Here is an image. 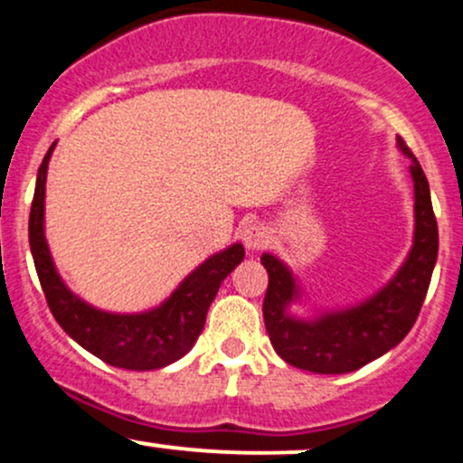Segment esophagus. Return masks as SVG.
Returning a JSON list of instances; mask_svg holds the SVG:
<instances>
[{"mask_svg": "<svg viewBox=\"0 0 463 463\" xmlns=\"http://www.w3.org/2000/svg\"><path fill=\"white\" fill-rule=\"evenodd\" d=\"M241 241H243V246H246L248 250H252V252H257V250L268 248V243H269V231L261 224V222H252V224L243 226V231H241Z\"/></svg>", "mask_w": 463, "mask_h": 463, "instance_id": "1", "label": "esophagus"}]
</instances>
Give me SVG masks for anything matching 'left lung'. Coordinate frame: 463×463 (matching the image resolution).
<instances>
[{"label": "left lung", "instance_id": "left-lung-1", "mask_svg": "<svg viewBox=\"0 0 463 463\" xmlns=\"http://www.w3.org/2000/svg\"><path fill=\"white\" fill-rule=\"evenodd\" d=\"M398 146L413 161L416 237L401 272L374 298L317 322H300L285 311L296 296L294 276L272 254L261 257L269 276L263 300L265 328L280 359L294 368L316 374L354 372L401 344L418 320L438 259V222L422 167L401 137Z\"/></svg>", "mask_w": 463, "mask_h": 463}]
</instances>
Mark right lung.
Segmentation results:
<instances>
[{
	"label": "right lung",
	"instance_id": "obj_1",
	"mask_svg": "<svg viewBox=\"0 0 463 463\" xmlns=\"http://www.w3.org/2000/svg\"><path fill=\"white\" fill-rule=\"evenodd\" d=\"M52 150L45 154L36 176L30 209V250L52 316L62 331L84 350L124 370H158L187 354L204 328L206 311L222 280L243 261V246L226 248L194 269L158 309L135 316H117L93 309L67 289L52 263L43 235L45 176Z\"/></svg>",
	"mask_w": 463,
	"mask_h": 463
}]
</instances>
